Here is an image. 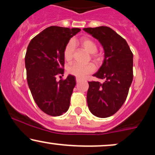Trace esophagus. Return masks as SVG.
I'll list each match as a JSON object with an SVG mask.
<instances>
[{"mask_svg": "<svg viewBox=\"0 0 155 155\" xmlns=\"http://www.w3.org/2000/svg\"><path fill=\"white\" fill-rule=\"evenodd\" d=\"M76 82L77 83H79V82H80V81H81V79H79V78H76Z\"/></svg>", "mask_w": 155, "mask_h": 155, "instance_id": "34e87169", "label": "esophagus"}]
</instances>
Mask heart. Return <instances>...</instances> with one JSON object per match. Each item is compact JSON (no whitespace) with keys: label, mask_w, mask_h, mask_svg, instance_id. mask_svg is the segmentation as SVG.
<instances>
[{"label":"heart","mask_w":155,"mask_h":155,"mask_svg":"<svg viewBox=\"0 0 155 155\" xmlns=\"http://www.w3.org/2000/svg\"><path fill=\"white\" fill-rule=\"evenodd\" d=\"M75 41H71L68 42L67 44V45L65 46L63 54L64 58H65V59L67 61H70L72 59L73 55H74V47H75ZM79 43L81 44V47L87 51V52L90 53V54H94V53H95L97 51V45L90 38L84 37V38L80 39ZM95 58L97 59L96 57ZM94 70H95V67L91 63L87 64V65H82V64L78 63H74L71 64L68 67V71L69 74L79 78L84 77L87 74L93 72Z\"/></svg>","instance_id":"b5f03b06"}]
</instances>
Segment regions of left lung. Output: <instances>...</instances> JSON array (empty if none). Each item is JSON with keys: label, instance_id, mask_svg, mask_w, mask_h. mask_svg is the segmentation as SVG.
<instances>
[{"label": "left lung", "instance_id": "obj_1", "mask_svg": "<svg viewBox=\"0 0 155 155\" xmlns=\"http://www.w3.org/2000/svg\"><path fill=\"white\" fill-rule=\"evenodd\" d=\"M83 30L98 40L104 48V62L93 74L104 82L89 81L87 101L92 114L106 118L114 114L127 98L133 81V54L127 41L108 27Z\"/></svg>", "mask_w": 155, "mask_h": 155}]
</instances>
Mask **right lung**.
I'll use <instances>...</instances> for the list:
<instances>
[{
	"label": "right lung",
	"instance_id": "right-lung-1",
	"mask_svg": "<svg viewBox=\"0 0 155 155\" xmlns=\"http://www.w3.org/2000/svg\"><path fill=\"white\" fill-rule=\"evenodd\" d=\"M79 28L51 26L35 36L27 49L25 63L28 87L35 104L52 117L68 110L71 96L76 85L74 76L56 80L64 74V49Z\"/></svg>",
	"mask_w": 155,
	"mask_h": 155
}]
</instances>
